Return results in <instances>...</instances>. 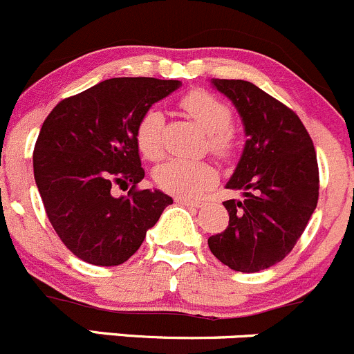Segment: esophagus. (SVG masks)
<instances>
[{"label": "esophagus", "mask_w": 354, "mask_h": 354, "mask_svg": "<svg viewBox=\"0 0 354 354\" xmlns=\"http://www.w3.org/2000/svg\"><path fill=\"white\" fill-rule=\"evenodd\" d=\"M176 203H178V205L182 206H189V208H201V206L205 205V201H201V199H187V198H180V196H177Z\"/></svg>", "instance_id": "obj_1"}]
</instances>
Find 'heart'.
<instances>
[{
	"label": "heart",
	"mask_w": 354,
	"mask_h": 354,
	"mask_svg": "<svg viewBox=\"0 0 354 354\" xmlns=\"http://www.w3.org/2000/svg\"><path fill=\"white\" fill-rule=\"evenodd\" d=\"M180 108L206 132V142L213 155L229 158L236 148V132L230 127V108L215 94L203 89L189 91L180 100ZM163 115L149 110L136 127V146L149 162L163 156ZM153 180L162 191L180 198H194L216 180V170L205 160L172 158L158 165Z\"/></svg>",
	"instance_id": "1"
}]
</instances>
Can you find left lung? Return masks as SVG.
I'll return each mask as SVG.
<instances>
[{
  "mask_svg": "<svg viewBox=\"0 0 354 354\" xmlns=\"http://www.w3.org/2000/svg\"><path fill=\"white\" fill-rule=\"evenodd\" d=\"M239 111L248 141L227 189L229 225L208 239L209 251L236 272L253 274L284 260L304 232L318 201L313 141L299 117L248 80L213 79Z\"/></svg>",
  "mask_w": 354,
  "mask_h": 354,
  "instance_id": "obj_1",
  "label": "left lung"
}]
</instances>
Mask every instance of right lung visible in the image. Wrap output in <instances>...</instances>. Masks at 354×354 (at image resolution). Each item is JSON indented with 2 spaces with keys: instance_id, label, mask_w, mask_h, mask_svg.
I'll list each match as a JSON object with an SVG mask.
<instances>
[{
  "instance_id": "1",
  "label": "right lung",
  "mask_w": 354,
  "mask_h": 354,
  "mask_svg": "<svg viewBox=\"0 0 354 354\" xmlns=\"http://www.w3.org/2000/svg\"><path fill=\"white\" fill-rule=\"evenodd\" d=\"M178 80L117 77L62 100L34 146V178L62 243L97 267L127 261L172 198L138 189L145 178L136 127ZM115 187L129 192L115 198Z\"/></svg>"
}]
</instances>
